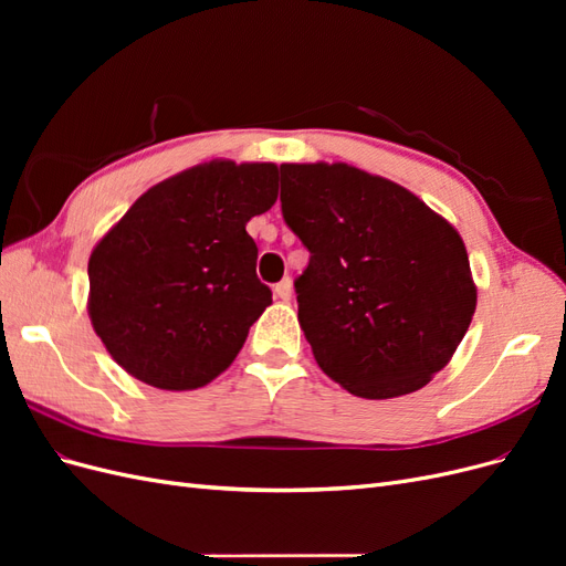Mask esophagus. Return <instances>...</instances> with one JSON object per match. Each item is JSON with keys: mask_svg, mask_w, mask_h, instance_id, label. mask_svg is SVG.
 <instances>
[{"mask_svg": "<svg viewBox=\"0 0 566 566\" xmlns=\"http://www.w3.org/2000/svg\"><path fill=\"white\" fill-rule=\"evenodd\" d=\"M273 290H276V295L281 297V300H290V297H293V281H290V279H283L281 283H276V287H273Z\"/></svg>", "mask_w": 566, "mask_h": 566, "instance_id": "esophagus-1", "label": "esophagus"}]
</instances>
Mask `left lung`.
<instances>
[{
    "instance_id": "left-lung-1",
    "label": "left lung",
    "mask_w": 566,
    "mask_h": 566,
    "mask_svg": "<svg viewBox=\"0 0 566 566\" xmlns=\"http://www.w3.org/2000/svg\"><path fill=\"white\" fill-rule=\"evenodd\" d=\"M281 210L312 254L295 290L321 370L361 399L430 382L476 310L468 250L451 221L347 163H283Z\"/></svg>"
}]
</instances>
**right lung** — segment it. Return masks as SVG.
I'll use <instances>...</instances> for the list:
<instances>
[{
	"label": "right lung",
	"mask_w": 566,
	"mask_h": 566,
	"mask_svg": "<svg viewBox=\"0 0 566 566\" xmlns=\"http://www.w3.org/2000/svg\"><path fill=\"white\" fill-rule=\"evenodd\" d=\"M273 163L210 160L136 200L90 256L87 312L117 366L150 387L212 382L271 304L245 231L279 198Z\"/></svg>",
	"instance_id": "add662e5"
}]
</instances>
